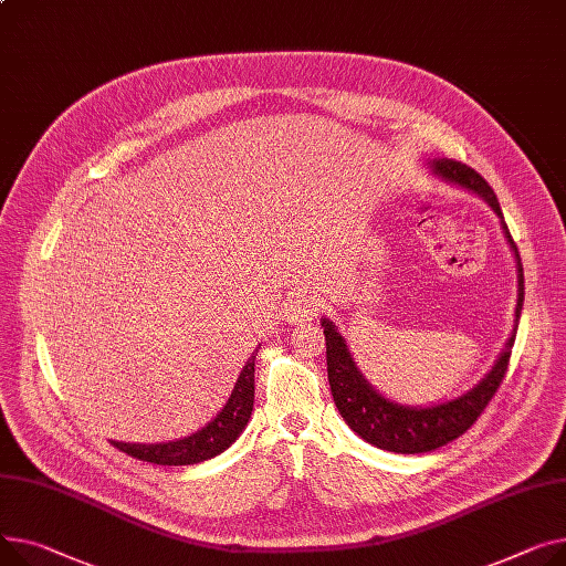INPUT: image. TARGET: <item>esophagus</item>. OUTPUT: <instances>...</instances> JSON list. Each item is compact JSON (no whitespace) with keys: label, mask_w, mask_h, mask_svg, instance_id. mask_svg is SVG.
I'll return each mask as SVG.
<instances>
[{"label":"esophagus","mask_w":566,"mask_h":566,"mask_svg":"<svg viewBox=\"0 0 566 566\" xmlns=\"http://www.w3.org/2000/svg\"><path fill=\"white\" fill-rule=\"evenodd\" d=\"M318 312V303L316 297L307 295V293H297L289 300V305L284 307V321L291 323V325H297V323H305V321H312V316Z\"/></svg>","instance_id":"esophagus-1"}]
</instances>
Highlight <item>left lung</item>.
Segmentation results:
<instances>
[{
	"label": "left lung",
	"mask_w": 566,
	"mask_h": 566,
	"mask_svg": "<svg viewBox=\"0 0 566 566\" xmlns=\"http://www.w3.org/2000/svg\"><path fill=\"white\" fill-rule=\"evenodd\" d=\"M430 168L441 179L464 186L475 196H480L501 218L503 232H505L510 248L514 250L516 271H518V297H516V312H514L516 321H514V329L507 338V344H505L501 357L496 359V364L492 366V370H489L471 391H467L453 400L432 405V407L398 405L375 391L366 382L361 370L357 368V364L346 346V338L336 332V325H332V321H327V318L321 321V327L325 334V348H327V380H329V389H332L336 409L342 411L344 421L364 441L373 443L375 448L389 450V453H402V455L430 453V450L462 437L478 421V417L484 411L489 400L494 398V394L499 391V387L505 378L516 327H518V316H521V307H523L521 256L510 237L499 198L494 196L492 186L482 179L480 172H475L467 164H460L453 159H432Z\"/></svg>",
	"instance_id": "left-lung-1"
}]
</instances>
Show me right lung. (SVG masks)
<instances>
[{
    "label": "right lung",
    "instance_id": "1",
    "mask_svg": "<svg viewBox=\"0 0 566 566\" xmlns=\"http://www.w3.org/2000/svg\"><path fill=\"white\" fill-rule=\"evenodd\" d=\"M254 357L256 350L245 361L228 402H224V407L216 413V419L196 434L168 443H111L140 462L161 467H188L220 455L222 450H228L237 441V437L245 430L250 421L254 405Z\"/></svg>",
    "mask_w": 566,
    "mask_h": 566
}]
</instances>
